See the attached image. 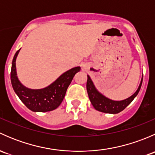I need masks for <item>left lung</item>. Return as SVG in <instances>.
Masks as SVG:
<instances>
[{
	"label": "left lung",
	"instance_id": "obj_1",
	"mask_svg": "<svg viewBox=\"0 0 155 155\" xmlns=\"http://www.w3.org/2000/svg\"><path fill=\"white\" fill-rule=\"evenodd\" d=\"M87 80L86 87L91 103L96 110L104 112V113L117 114L124 110L137 96L140 88H141L142 83H143V77H142L140 85L134 94H132L128 98L122 100V101H114V100L109 99L104 96L103 94H101L96 88L90 76L88 75H87Z\"/></svg>",
	"mask_w": 155,
	"mask_h": 155
}]
</instances>
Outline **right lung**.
I'll return each instance as SVG.
<instances>
[{
	"instance_id": "1",
	"label": "right lung",
	"mask_w": 155,
	"mask_h": 155,
	"mask_svg": "<svg viewBox=\"0 0 155 155\" xmlns=\"http://www.w3.org/2000/svg\"><path fill=\"white\" fill-rule=\"evenodd\" d=\"M20 49L14 55L11 68V83L15 93L21 102L33 112H45L57 109L63 101L67 89L75 74L79 72L81 68L76 67L64 72L52 83L43 88H29L21 84L17 76L15 61Z\"/></svg>"
}]
</instances>
